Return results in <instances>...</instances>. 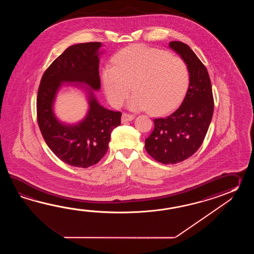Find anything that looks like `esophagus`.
<instances>
[{
  "label": "esophagus",
  "mask_w": 254,
  "mask_h": 254,
  "mask_svg": "<svg viewBox=\"0 0 254 254\" xmlns=\"http://www.w3.org/2000/svg\"><path fill=\"white\" fill-rule=\"evenodd\" d=\"M133 119H134V115L125 113V114H123V116H122V123L129 122V121H132Z\"/></svg>",
  "instance_id": "34e87169"
}]
</instances>
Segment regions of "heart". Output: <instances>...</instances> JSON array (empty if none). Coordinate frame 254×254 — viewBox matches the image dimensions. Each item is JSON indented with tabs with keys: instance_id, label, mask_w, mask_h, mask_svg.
I'll list each match as a JSON object with an SVG mask.
<instances>
[{
	"instance_id": "heart-1",
	"label": "heart",
	"mask_w": 254,
	"mask_h": 254,
	"mask_svg": "<svg viewBox=\"0 0 254 254\" xmlns=\"http://www.w3.org/2000/svg\"><path fill=\"white\" fill-rule=\"evenodd\" d=\"M106 65L101 80L109 102L120 107L134 91L128 106L163 114L183 101L190 84L184 60L159 49L135 44L120 50Z\"/></svg>"
}]
</instances>
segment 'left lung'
I'll return each instance as SVG.
<instances>
[{
	"label": "left lung",
	"instance_id": "left-lung-1",
	"mask_svg": "<svg viewBox=\"0 0 254 254\" xmlns=\"http://www.w3.org/2000/svg\"><path fill=\"white\" fill-rule=\"evenodd\" d=\"M169 45L188 66L189 88L176 111L153 120L154 129L145 140V149L157 162L175 164L200 148L211 124L214 102L208 70L193 51L182 42Z\"/></svg>",
	"mask_w": 254,
	"mask_h": 254
}]
</instances>
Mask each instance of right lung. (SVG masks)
I'll use <instances>...</instances> for the list:
<instances>
[{"label": "right lung", "instance_id": "1", "mask_svg": "<svg viewBox=\"0 0 254 254\" xmlns=\"http://www.w3.org/2000/svg\"><path fill=\"white\" fill-rule=\"evenodd\" d=\"M101 43H79L66 49L44 71L36 100L37 122L46 144L61 161L88 168L102 160L108 150L112 130L121 125L122 113L104 108L91 92L85 119L65 125L54 116L53 103L62 82H82L93 90L101 86L99 53Z\"/></svg>", "mask_w": 254, "mask_h": 254}]
</instances>
